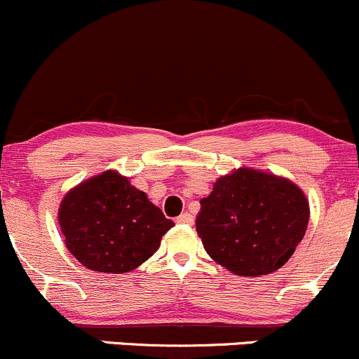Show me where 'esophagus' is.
Returning <instances> with one entry per match:
<instances>
[{
  "label": "esophagus",
  "instance_id": "1",
  "mask_svg": "<svg viewBox=\"0 0 359 359\" xmlns=\"http://www.w3.org/2000/svg\"><path fill=\"white\" fill-rule=\"evenodd\" d=\"M193 215L191 213H181L178 218H176V222L178 223H183V225H193Z\"/></svg>",
  "mask_w": 359,
  "mask_h": 359
}]
</instances>
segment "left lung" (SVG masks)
Instances as JSON below:
<instances>
[{"instance_id": "obj_1", "label": "left lung", "mask_w": 359, "mask_h": 359, "mask_svg": "<svg viewBox=\"0 0 359 359\" xmlns=\"http://www.w3.org/2000/svg\"><path fill=\"white\" fill-rule=\"evenodd\" d=\"M200 203L196 231L206 254L243 277L279 271L309 222V201L297 184L252 168L218 178Z\"/></svg>"}]
</instances>
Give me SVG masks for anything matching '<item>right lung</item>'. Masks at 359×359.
I'll use <instances>...</instances> for the list:
<instances>
[{"label": "right lung", "instance_id": "add662e5", "mask_svg": "<svg viewBox=\"0 0 359 359\" xmlns=\"http://www.w3.org/2000/svg\"><path fill=\"white\" fill-rule=\"evenodd\" d=\"M58 223L70 254L104 273L134 271L175 226L144 191L114 170L72 188L60 203Z\"/></svg>", "mask_w": 359, "mask_h": 359}]
</instances>
